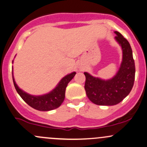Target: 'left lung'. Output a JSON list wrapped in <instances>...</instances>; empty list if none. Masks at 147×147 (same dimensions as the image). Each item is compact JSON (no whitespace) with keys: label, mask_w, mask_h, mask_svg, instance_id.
<instances>
[{"label":"left lung","mask_w":147,"mask_h":147,"mask_svg":"<svg viewBox=\"0 0 147 147\" xmlns=\"http://www.w3.org/2000/svg\"><path fill=\"white\" fill-rule=\"evenodd\" d=\"M115 39L122 46L123 59L119 71L113 79L102 80L84 72V88L87 97L94 104L102 106H113L121 102L131 92L136 74L132 49L129 41L115 31Z\"/></svg>","instance_id":"1"}]
</instances>
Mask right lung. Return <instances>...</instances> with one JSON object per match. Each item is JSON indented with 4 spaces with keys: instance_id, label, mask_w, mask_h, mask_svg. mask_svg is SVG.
I'll return each instance as SVG.
<instances>
[{
    "instance_id": "1",
    "label": "right lung",
    "mask_w": 147,
    "mask_h": 147,
    "mask_svg": "<svg viewBox=\"0 0 147 147\" xmlns=\"http://www.w3.org/2000/svg\"><path fill=\"white\" fill-rule=\"evenodd\" d=\"M76 72H72L64 77L59 83L57 86V87L46 95L41 96H33L26 93L23 91L15 82L14 77L12 76L13 82L16 91L21 97L25 101L28 105L32 107L36 110L41 111H48L53 109H57L62 104L65 98V92L67 85L72 79L75 77Z\"/></svg>"
}]
</instances>
